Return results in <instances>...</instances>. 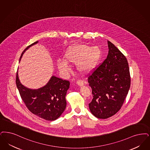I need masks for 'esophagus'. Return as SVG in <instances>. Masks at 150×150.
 <instances>
[{"label":"esophagus","mask_w":150,"mask_h":150,"mask_svg":"<svg viewBox=\"0 0 150 150\" xmlns=\"http://www.w3.org/2000/svg\"><path fill=\"white\" fill-rule=\"evenodd\" d=\"M76 83L79 86H83V85H84V84L83 81L81 80H78V81H76Z\"/></svg>","instance_id":"34e87169"}]
</instances>
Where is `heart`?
Instances as JSON below:
<instances>
[{
    "label": "heart",
    "instance_id": "b5f03b06",
    "mask_svg": "<svg viewBox=\"0 0 150 150\" xmlns=\"http://www.w3.org/2000/svg\"><path fill=\"white\" fill-rule=\"evenodd\" d=\"M100 48L86 45H78L68 48L65 54V60L57 61V66L62 72L69 71L67 62L77 65L78 69L82 72H88L94 69L102 57Z\"/></svg>",
    "mask_w": 150,
    "mask_h": 150
}]
</instances>
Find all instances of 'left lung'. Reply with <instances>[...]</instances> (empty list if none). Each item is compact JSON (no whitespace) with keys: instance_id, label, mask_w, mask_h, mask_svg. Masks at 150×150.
Returning <instances> with one entry per match:
<instances>
[{"instance_id":"8db88e82","label":"left lung","mask_w":150,"mask_h":150,"mask_svg":"<svg viewBox=\"0 0 150 150\" xmlns=\"http://www.w3.org/2000/svg\"><path fill=\"white\" fill-rule=\"evenodd\" d=\"M106 59L88 74L93 99L89 104L95 117L106 119L122 107L131 86L129 68L126 56L108 41Z\"/></svg>"}]
</instances>
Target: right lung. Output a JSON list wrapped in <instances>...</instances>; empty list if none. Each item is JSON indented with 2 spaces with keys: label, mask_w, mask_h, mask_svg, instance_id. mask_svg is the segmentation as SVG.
Returning <instances> with one entry per match:
<instances>
[{
  "label": "right lung",
  "mask_w": 150,
  "mask_h": 150,
  "mask_svg": "<svg viewBox=\"0 0 150 150\" xmlns=\"http://www.w3.org/2000/svg\"><path fill=\"white\" fill-rule=\"evenodd\" d=\"M37 41L31 44L23 51L20 60L25 51ZM16 82L22 100L33 114L47 120L57 119L65 110L66 106V93L70 87L68 80L52 76L47 85L38 89L33 90L25 87L19 81L18 72Z\"/></svg>",
  "instance_id": "1"
}]
</instances>
